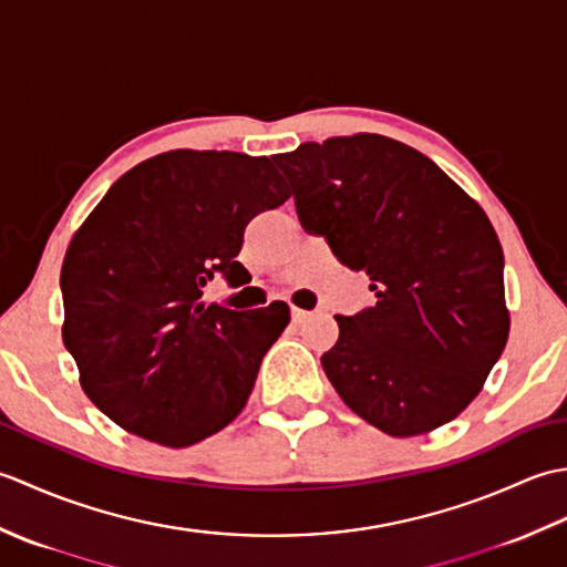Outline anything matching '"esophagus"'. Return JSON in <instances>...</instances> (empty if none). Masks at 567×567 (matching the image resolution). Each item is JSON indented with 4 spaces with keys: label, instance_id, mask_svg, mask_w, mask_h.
Listing matches in <instances>:
<instances>
[{
    "label": "esophagus",
    "instance_id": "1",
    "mask_svg": "<svg viewBox=\"0 0 567 567\" xmlns=\"http://www.w3.org/2000/svg\"><path fill=\"white\" fill-rule=\"evenodd\" d=\"M290 315H292V321H295V323H302L305 319H309V311H307V309H297V307H292Z\"/></svg>",
    "mask_w": 567,
    "mask_h": 567
}]
</instances>
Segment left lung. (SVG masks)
I'll list each match as a JSON object with an SVG mask.
<instances>
[{
    "mask_svg": "<svg viewBox=\"0 0 567 567\" xmlns=\"http://www.w3.org/2000/svg\"><path fill=\"white\" fill-rule=\"evenodd\" d=\"M297 216L378 302L336 317L321 355L341 400L390 436L449 424L475 400L509 336L504 252L487 214L426 155L358 134L272 158Z\"/></svg>",
    "mask_w": 567,
    "mask_h": 567,
    "instance_id": "1",
    "label": "left lung"
}]
</instances>
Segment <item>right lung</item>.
<instances>
[{
  "label": "right lung",
  "mask_w": 567,
  "mask_h": 567,
  "mask_svg": "<svg viewBox=\"0 0 567 567\" xmlns=\"http://www.w3.org/2000/svg\"><path fill=\"white\" fill-rule=\"evenodd\" d=\"M287 197L270 158L173 151L118 177L80 226L60 270L63 343L118 426L185 449L238 416L290 307L236 311L202 295L216 275L244 282L246 226Z\"/></svg>",
  "instance_id": "obj_1"
}]
</instances>
